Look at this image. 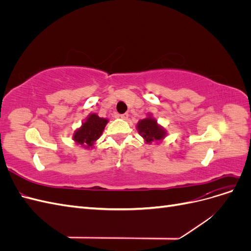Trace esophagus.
<instances>
[{
  "label": "esophagus",
  "mask_w": 251,
  "mask_h": 251,
  "mask_svg": "<svg viewBox=\"0 0 251 251\" xmlns=\"http://www.w3.org/2000/svg\"><path fill=\"white\" fill-rule=\"evenodd\" d=\"M119 117H120L121 119H127V117H128V114H127V113H125V114H120Z\"/></svg>",
  "instance_id": "1"
}]
</instances>
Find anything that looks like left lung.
Returning <instances> with one entry per match:
<instances>
[{
    "instance_id": "8db88e82",
    "label": "left lung",
    "mask_w": 251,
    "mask_h": 251,
    "mask_svg": "<svg viewBox=\"0 0 251 251\" xmlns=\"http://www.w3.org/2000/svg\"><path fill=\"white\" fill-rule=\"evenodd\" d=\"M137 131L146 143L160 142L166 136V130L157 123V120L148 114V117L138 121Z\"/></svg>"
}]
</instances>
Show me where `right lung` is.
<instances>
[{
    "label": "right lung",
    "mask_w": 251,
    "mask_h": 251,
    "mask_svg": "<svg viewBox=\"0 0 251 251\" xmlns=\"http://www.w3.org/2000/svg\"><path fill=\"white\" fill-rule=\"evenodd\" d=\"M107 118H101L95 113H91L73 134V140L85 149H92L96 140L100 137L105 126Z\"/></svg>",
    "instance_id": "obj_1"
}]
</instances>
